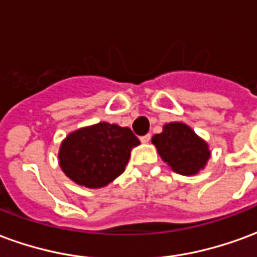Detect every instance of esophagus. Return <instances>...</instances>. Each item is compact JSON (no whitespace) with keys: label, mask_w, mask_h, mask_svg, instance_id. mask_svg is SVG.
I'll use <instances>...</instances> for the list:
<instances>
[{"label":"esophagus","mask_w":257,"mask_h":257,"mask_svg":"<svg viewBox=\"0 0 257 257\" xmlns=\"http://www.w3.org/2000/svg\"><path fill=\"white\" fill-rule=\"evenodd\" d=\"M150 139H151V135L147 134V135H145V136H142V138H140V142H142V143H149V142H150Z\"/></svg>","instance_id":"obj_1"}]
</instances>
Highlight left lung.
Segmentation results:
<instances>
[{"mask_svg":"<svg viewBox=\"0 0 257 257\" xmlns=\"http://www.w3.org/2000/svg\"><path fill=\"white\" fill-rule=\"evenodd\" d=\"M151 142L156 145L162 160L180 175L197 173L205 167L210 156L204 140L180 122L167 123L162 134L154 135Z\"/></svg>","mask_w":257,"mask_h":257,"instance_id":"8db88e82","label":"left lung"}]
</instances>
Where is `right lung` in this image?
I'll return each instance as SVG.
<instances>
[{
    "instance_id": "obj_1",
    "label": "right lung",
    "mask_w": 257,
    "mask_h": 257,
    "mask_svg": "<svg viewBox=\"0 0 257 257\" xmlns=\"http://www.w3.org/2000/svg\"><path fill=\"white\" fill-rule=\"evenodd\" d=\"M138 145L139 139L129 128L99 122L68 135L60 147L59 161L75 183L99 189L125 171L131 150Z\"/></svg>"
}]
</instances>
